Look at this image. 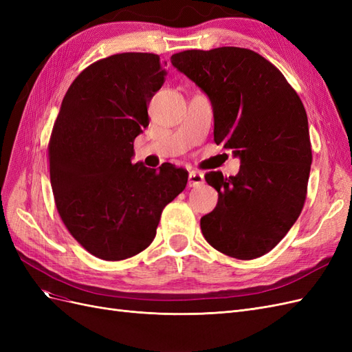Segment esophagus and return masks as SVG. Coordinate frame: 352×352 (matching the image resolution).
<instances>
[{
	"label": "esophagus",
	"instance_id": "1",
	"mask_svg": "<svg viewBox=\"0 0 352 352\" xmlns=\"http://www.w3.org/2000/svg\"><path fill=\"white\" fill-rule=\"evenodd\" d=\"M202 184H204V175L199 173V172H190L189 173V182H188V185L190 188L201 186Z\"/></svg>",
	"mask_w": 352,
	"mask_h": 352
}]
</instances>
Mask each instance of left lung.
I'll list each match as a JSON object with an SVG mask.
<instances>
[{"instance_id": "left-lung-1", "label": "left lung", "mask_w": 352, "mask_h": 352, "mask_svg": "<svg viewBox=\"0 0 352 352\" xmlns=\"http://www.w3.org/2000/svg\"><path fill=\"white\" fill-rule=\"evenodd\" d=\"M170 61L208 97L214 142L241 160L235 176L206 175L219 201L201 217L202 235L229 257H261L289 232L305 201L311 144L304 105L283 74L247 48L189 50Z\"/></svg>"}]
</instances>
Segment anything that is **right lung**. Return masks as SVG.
<instances>
[{
	"label": "right lung",
	"instance_id": "obj_1",
	"mask_svg": "<svg viewBox=\"0 0 352 352\" xmlns=\"http://www.w3.org/2000/svg\"><path fill=\"white\" fill-rule=\"evenodd\" d=\"M167 63L157 54L102 58L73 80L48 145L50 177L60 217L92 255L119 261L155 238L163 208L186 186L188 172L132 163L133 141L150 123L148 104Z\"/></svg>",
	"mask_w": 352,
	"mask_h": 352
}]
</instances>
